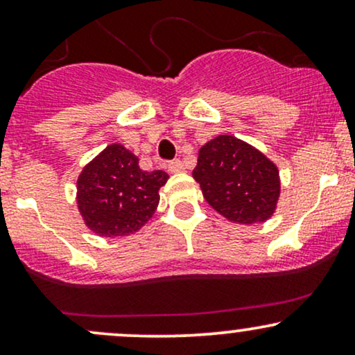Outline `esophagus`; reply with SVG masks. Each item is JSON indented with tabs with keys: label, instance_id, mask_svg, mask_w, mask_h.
<instances>
[{
	"label": "esophagus",
	"instance_id": "esophagus-1",
	"mask_svg": "<svg viewBox=\"0 0 355 355\" xmlns=\"http://www.w3.org/2000/svg\"><path fill=\"white\" fill-rule=\"evenodd\" d=\"M168 170L172 173H180V172H183V170H185V166H183L180 160H172V162H168Z\"/></svg>",
	"mask_w": 355,
	"mask_h": 355
}]
</instances>
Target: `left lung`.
I'll list each match as a JSON object with an SVG mask.
<instances>
[{"label":"left lung","instance_id":"1","mask_svg":"<svg viewBox=\"0 0 355 355\" xmlns=\"http://www.w3.org/2000/svg\"><path fill=\"white\" fill-rule=\"evenodd\" d=\"M193 178L220 215L237 223L263 222L279 200V170L266 155L235 137L220 135L203 145Z\"/></svg>","mask_w":355,"mask_h":355}]
</instances>
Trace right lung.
Listing matches in <instances>:
<instances>
[{"label": "right lung", "mask_w": 355, "mask_h": 355, "mask_svg": "<svg viewBox=\"0 0 355 355\" xmlns=\"http://www.w3.org/2000/svg\"><path fill=\"white\" fill-rule=\"evenodd\" d=\"M164 170L144 172L123 145H108L78 178V209L103 237H123L144 227L158 205Z\"/></svg>", "instance_id": "add662e5"}]
</instances>
